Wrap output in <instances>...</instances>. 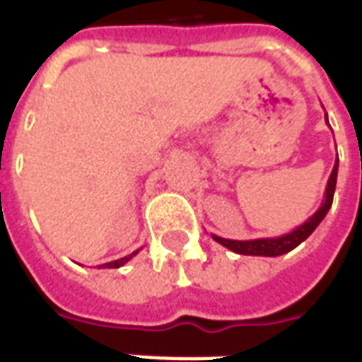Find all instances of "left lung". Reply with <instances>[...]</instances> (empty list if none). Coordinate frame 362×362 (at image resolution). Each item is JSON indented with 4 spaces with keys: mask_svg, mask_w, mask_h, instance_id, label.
I'll return each mask as SVG.
<instances>
[{
    "mask_svg": "<svg viewBox=\"0 0 362 362\" xmlns=\"http://www.w3.org/2000/svg\"><path fill=\"white\" fill-rule=\"evenodd\" d=\"M327 124H329V122H327ZM337 166H339V160H335L334 170H332L329 178H327L326 196H324V202H322V205L318 207V211L304 221L303 225H298L296 228H293L287 235L275 236V238H256V240H230V238H223V236L217 235H211V238L215 243L223 244L228 250L236 252V254H243V256H266V258H275V256H281V254H287V252H291L293 248H296L298 244L304 243V240L316 230V227L324 221V217H326L327 211H329L332 202H334L335 182H337Z\"/></svg>",
    "mask_w": 362,
    "mask_h": 362,
    "instance_id": "8db88e82",
    "label": "left lung"
}]
</instances>
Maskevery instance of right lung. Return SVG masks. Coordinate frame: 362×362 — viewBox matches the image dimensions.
I'll return each instance as SVG.
<instances>
[{"label": "right lung", "instance_id": "right-lung-1", "mask_svg": "<svg viewBox=\"0 0 362 362\" xmlns=\"http://www.w3.org/2000/svg\"><path fill=\"white\" fill-rule=\"evenodd\" d=\"M137 252H139V250L132 252V254H127V256H124V258L114 259V262H108V264H103V266H98V267H108V269H114V267H122V266H124V264H127L129 259L134 258Z\"/></svg>", "mask_w": 362, "mask_h": 362}]
</instances>
